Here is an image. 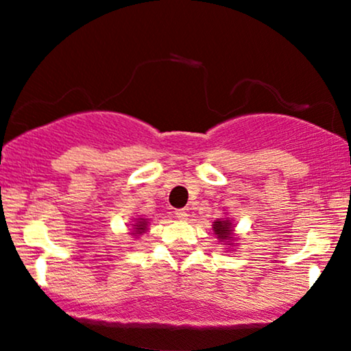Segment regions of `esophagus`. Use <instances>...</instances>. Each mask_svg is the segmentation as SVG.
I'll use <instances>...</instances> for the list:
<instances>
[{"mask_svg": "<svg viewBox=\"0 0 351 351\" xmlns=\"http://www.w3.org/2000/svg\"><path fill=\"white\" fill-rule=\"evenodd\" d=\"M175 217L180 219V221H186L188 219V213L184 209H176L175 210Z\"/></svg>", "mask_w": 351, "mask_h": 351, "instance_id": "1", "label": "esophagus"}]
</instances>
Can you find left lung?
<instances>
[{
	"label": "left lung",
	"mask_w": 351,
	"mask_h": 351,
	"mask_svg": "<svg viewBox=\"0 0 351 351\" xmlns=\"http://www.w3.org/2000/svg\"><path fill=\"white\" fill-rule=\"evenodd\" d=\"M214 232H216L217 239L221 240H232V226L229 221H216L214 222Z\"/></svg>",
	"instance_id": "left-lung-1"
}]
</instances>
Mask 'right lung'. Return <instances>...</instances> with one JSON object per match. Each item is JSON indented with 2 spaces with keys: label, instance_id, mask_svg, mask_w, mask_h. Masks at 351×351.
Instances as JSON below:
<instances>
[{
  "label": "right lung",
  "instance_id": "1",
  "mask_svg": "<svg viewBox=\"0 0 351 351\" xmlns=\"http://www.w3.org/2000/svg\"><path fill=\"white\" fill-rule=\"evenodd\" d=\"M147 230V222L143 221V219H141L138 222H135L134 226V234H142V232Z\"/></svg>",
  "mask_w": 351,
  "mask_h": 351
}]
</instances>
